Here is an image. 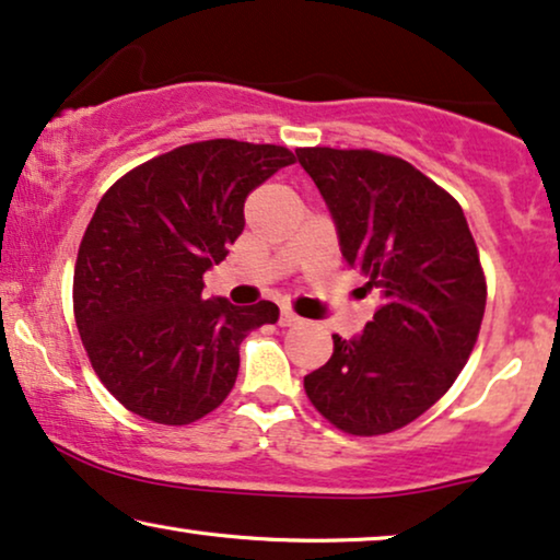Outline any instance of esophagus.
Wrapping results in <instances>:
<instances>
[{"instance_id": "1", "label": "esophagus", "mask_w": 560, "mask_h": 560, "mask_svg": "<svg viewBox=\"0 0 560 560\" xmlns=\"http://www.w3.org/2000/svg\"><path fill=\"white\" fill-rule=\"evenodd\" d=\"M304 319L300 317V315H294L292 310H281V317H279V325L281 327H296V325H302Z\"/></svg>"}]
</instances>
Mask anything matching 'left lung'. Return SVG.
Wrapping results in <instances>:
<instances>
[{"instance_id":"left-lung-1","label":"left lung","mask_w":560,"mask_h":560,"mask_svg":"<svg viewBox=\"0 0 560 560\" xmlns=\"http://www.w3.org/2000/svg\"><path fill=\"white\" fill-rule=\"evenodd\" d=\"M350 268L382 292L358 338L304 376L319 415L348 435H386L451 389L479 338L487 276L464 210L412 163L369 148H300Z\"/></svg>"}]
</instances>
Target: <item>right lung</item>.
Instances as JSON below:
<instances>
[{
    "mask_svg": "<svg viewBox=\"0 0 560 560\" xmlns=\"http://www.w3.org/2000/svg\"><path fill=\"white\" fill-rule=\"evenodd\" d=\"M294 161L284 145L199 140L140 163L100 199L73 268V317L125 409L191 424L233 392L243 338L279 307L205 300L202 276L243 233L245 197Z\"/></svg>",
    "mask_w": 560,
    "mask_h": 560,
    "instance_id": "obj_1",
    "label": "right lung"
}]
</instances>
